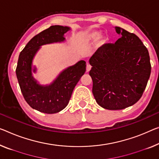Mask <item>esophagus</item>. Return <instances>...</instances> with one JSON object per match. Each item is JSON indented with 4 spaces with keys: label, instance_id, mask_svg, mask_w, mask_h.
Masks as SVG:
<instances>
[{
    "label": "esophagus",
    "instance_id": "obj_1",
    "mask_svg": "<svg viewBox=\"0 0 159 159\" xmlns=\"http://www.w3.org/2000/svg\"><path fill=\"white\" fill-rule=\"evenodd\" d=\"M91 68H92V66L90 65L89 63L88 62H87V72H89V70H91Z\"/></svg>",
    "mask_w": 159,
    "mask_h": 159
}]
</instances>
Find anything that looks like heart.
Masks as SVG:
<instances>
[{"label":"heart","mask_w":159,"mask_h":159,"mask_svg":"<svg viewBox=\"0 0 159 159\" xmlns=\"http://www.w3.org/2000/svg\"><path fill=\"white\" fill-rule=\"evenodd\" d=\"M86 40L88 42H92V41L96 40L97 39H98L99 37V33H97V32H92V33H87L86 34ZM105 40L102 38H99V40L97 41V48H100L104 44Z\"/></svg>","instance_id":"heart-1"}]
</instances>
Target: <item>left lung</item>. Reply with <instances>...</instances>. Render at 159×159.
I'll return each instance as SVG.
<instances>
[{"instance_id": "left-lung-1", "label": "left lung", "mask_w": 159, "mask_h": 159, "mask_svg": "<svg viewBox=\"0 0 159 159\" xmlns=\"http://www.w3.org/2000/svg\"><path fill=\"white\" fill-rule=\"evenodd\" d=\"M121 38L106 43L89 59L92 93L99 106L119 110L136 103L147 85L151 70L148 51L135 34L116 27Z\"/></svg>"}]
</instances>
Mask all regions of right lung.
<instances>
[{"label":"right lung","mask_w":159,"mask_h":159,"mask_svg":"<svg viewBox=\"0 0 159 159\" xmlns=\"http://www.w3.org/2000/svg\"><path fill=\"white\" fill-rule=\"evenodd\" d=\"M69 30L68 27L50 26L34 36L19 55L16 72L22 94L32 108L43 113L55 114L65 109L86 71V62L81 60L65 70L49 86H40L32 76V61L40 46L63 41V35Z\"/></svg>","instance_id":"right-lung-1"}]
</instances>
